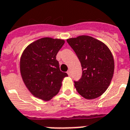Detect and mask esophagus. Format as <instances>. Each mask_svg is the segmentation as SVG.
<instances>
[{
  "label": "esophagus",
  "mask_w": 130,
  "mask_h": 130,
  "mask_svg": "<svg viewBox=\"0 0 130 130\" xmlns=\"http://www.w3.org/2000/svg\"><path fill=\"white\" fill-rule=\"evenodd\" d=\"M67 73V74H68V75H69V76H71V71H70V70H68Z\"/></svg>",
  "instance_id": "1"
}]
</instances>
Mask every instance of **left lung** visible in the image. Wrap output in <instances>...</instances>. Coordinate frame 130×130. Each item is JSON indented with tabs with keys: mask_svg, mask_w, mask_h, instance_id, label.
I'll list each match as a JSON object with an SVG mask.
<instances>
[{
	"mask_svg": "<svg viewBox=\"0 0 130 130\" xmlns=\"http://www.w3.org/2000/svg\"><path fill=\"white\" fill-rule=\"evenodd\" d=\"M67 42L82 68L81 79L74 82L76 90L84 99H96L107 90L113 78L115 63L111 51L103 42L89 36L71 38Z\"/></svg>",
	"mask_w": 130,
	"mask_h": 130,
	"instance_id": "left-lung-1",
	"label": "left lung"
}]
</instances>
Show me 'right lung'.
Wrapping results in <instances>:
<instances>
[{"label": "right lung", "mask_w": 130, "mask_h": 130, "mask_svg": "<svg viewBox=\"0 0 130 130\" xmlns=\"http://www.w3.org/2000/svg\"><path fill=\"white\" fill-rule=\"evenodd\" d=\"M65 40L42 38L29 44L20 59V73L25 86L38 99L50 101L59 92L67 73L56 59Z\"/></svg>", "instance_id": "add662e5"}]
</instances>
